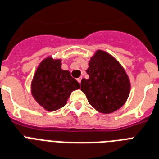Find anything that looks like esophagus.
I'll list each match as a JSON object with an SVG mask.
<instances>
[{
	"mask_svg": "<svg viewBox=\"0 0 159 159\" xmlns=\"http://www.w3.org/2000/svg\"><path fill=\"white\" fill-rule=\"evenodd\" d=\"M77 80H78V82H79V84H80V83H81V78H78V79H77Z\"/></svg>",
	"mask_w": 159,
	"mask_h": 159,
	"instance_id": "obj_1",
	"label": "esophagus"
}]
</instances>
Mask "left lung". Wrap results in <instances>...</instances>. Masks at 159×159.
Here are the masks:
<instances>
[{
  "label": "left lung",
  "mask_w": 159,
  "mask_h": 159,
  "mask_svg": "<svg viewBox=\"0 0 159 159\" xmlns=\"http://www.w3.org/2000/svg\"><path fill=\"white\" fill-rule=\"evenodd\" d=\"M86 73L89 78L81 80V89L93 108L111 114L125 104L130 92V81L114 57L98 49L89 61Z\"/></svg>",
  "instance_id": "8db88e82"
}]
</instances>
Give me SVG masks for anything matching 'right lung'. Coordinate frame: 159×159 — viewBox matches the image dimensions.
Instances as JSON below:
<instances>
[{"instance_id": "1", "label": "right lung", "mask_w": 159, "mask_h": 159, "mask_svg": "<svg viewBox=\"0 0 159 159\" xmlns=\"http://www.w3.org/2000/svg\"><path fill=\"white\" fill-rule=\"evenodd\" d=\"M79 88L70 72L61 69V59L51 56L41 61L31 81L32 96L47 111L61 108L72 92Z\"/></svg>"}]
</instances>
